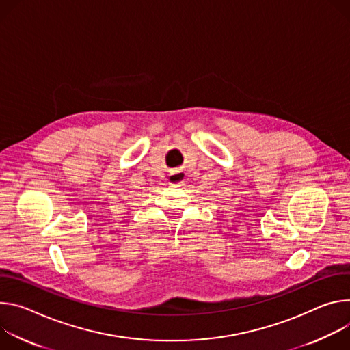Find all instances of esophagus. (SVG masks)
Instances as JSON below:
<instances>
[{
    "instance_id": "obj_1",
    "label": "esophagus",
    "mask_w": 350,
    "mask_h": 350,
    "mask_svg": "<svg viewBox=\"0 0 350 350\" xmlns=\"http://www.w3.org/2000/svg\"><path fill=\"white\" fill-rule=\"evenodd\" d=\"M182 180H183V174H182V172H174V174H171L170 178H168V183H170V185H178V183H180Z\"/></svg>"
}]
</instances>
